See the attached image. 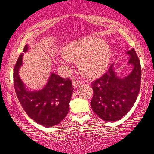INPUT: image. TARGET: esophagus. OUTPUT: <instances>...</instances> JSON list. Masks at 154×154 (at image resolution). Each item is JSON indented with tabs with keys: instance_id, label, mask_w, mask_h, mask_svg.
<instances>
[{
	"instance_id": "obj_1",
	"label": "esophagus",
	"mask_w": 154,
	"mask_h": 154,
	"mask_svg": "<svg viewBox=\"0 0 154 154\" xmlns=\"http://www.w3.org/2000/svg\"><path fill=\"white\" fill-rule=\"evenodd\" d=\"M80 84H81V82L78 81V80H73L72 81V86L74 88H77V86L80 85Z\"/></svg>"
}]
</instances>
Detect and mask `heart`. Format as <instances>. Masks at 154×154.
Here are the masks:
<instances>
[{
  "mask_svg": "<svg viewBox=\"0 0 154 154\" xmlns=\"http://www.w3.org/2000/svg\"><path fill=\"white\" fill-rule=\"evenodd\" d=\"M58 58L68 69L73 59L80 60V68L87 77H96L105 72L109 66L112 51L109 45L99 38L80 39L69 43Z\"/></svg>",
  "mask_w": 154,
  "mask_h": 154,
  "instance_id": "b5f03b06",
  "label": "heart"
}]
</instances>
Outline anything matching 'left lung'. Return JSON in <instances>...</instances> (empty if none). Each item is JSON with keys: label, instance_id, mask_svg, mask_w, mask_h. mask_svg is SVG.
<instances>
[{"label": "left lung", "instance_id": "left-lung-1", "mask_svg": "<svg viewBox=\"0 0 154 154\" xmlns=\"http://www.w3.org/2000/svg\"><path fill=\"white\" fill-rule=\"evenodd\" d=\"M126 54L130 56L128 63L133 66L128 76L117 77L112 64L105 75L91 83V108L104 121H115L125 116L133 107L140 92L142 70L139 58L133 48Z\"/></svg>", "mask_w": 154, "mask_h": 154}]
</instances>
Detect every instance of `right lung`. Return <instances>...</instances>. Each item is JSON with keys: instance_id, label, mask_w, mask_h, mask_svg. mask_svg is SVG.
Instances as JSON below:
<instances>
[{"instance_id": "right-lung-1", "label": "right lung", "mask_w": 154, "mask_h": 154, "mask_svg": "<svg viewBox=\"0 0 154 154\" xmlns=\"http://www.w3.org/2000/svg\"><path fill=\"white\" fill-rule=\"evenodd\" d=\"M28 50L26 45L23 52ZM23 53L19 56L14 68V86L23 109L32 119L45 127L61 122L68 113L69 103L74 88L69 78L60 77L51 73L42 89L29 91L21 81L19 70L22 66Z\"/></svg>"}]
</instances>
